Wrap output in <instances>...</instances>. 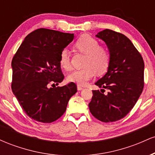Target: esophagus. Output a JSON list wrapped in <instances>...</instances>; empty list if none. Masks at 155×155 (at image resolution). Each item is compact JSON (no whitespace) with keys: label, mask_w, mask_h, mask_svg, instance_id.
Returning a JSON list of instances; mask_svg holds the SVG:
<instances>
[{"label":"esophagus","mask_w":155,"mask_h":155,"mask_svg":"<svg viewBox=\"0 0 155 155\" xmlns=\"http://www.w3.org/2000/svg\"><path fill=\"white\" fill-rule=\"evenodd\" d=\"M84 89L83 87H81V85H77V90H82Z\"/></svg>","instance_id":"obj_1"}]
</instances>
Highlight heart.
<instances>
[{"label":"heart","mask_w":155,"mask_h":155,"mask_svg":"<svg viewBox=\"0 0 155 155\" xmlns=\"http://www.w3.org/2000/svg\"><path fill=\"white\" fill-rule=\"evenodd\" d=\"M74 46L80 52L86 54L84 63V68L71 73L67 77L68 81L79 85H84L89 80L92 79L96 73L101 75L107 71L111 56L107 49L100 47L97 39L90 35H82L76 41ZM59 63L60 67L65 70L71 68L70 57L67 49H63L60 52Z\"/></svg>","instance_id":"b5f03b06"}]
</instances>
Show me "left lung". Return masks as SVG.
Returning <instances> with one entry per match:
<instances>
[{
	"label": "left lung",
	"instance_id": "8db88e82",
	"mask_svg": "<svg viewBox=\"0 0 155 155\" xmlns=\"http://www.w3.org/2000/svg\"><path fill=\"white\" fill-rule=\"evenodd\" d=\"M95 36L106 43L111 61L106 74L95 82L103 89L92 90L89 108L101 122H115L130 111L143 91L144 63L130 40L122 33L106 29ZM104 88L108 90L107 94L102 92Z\"/></svg>",
	"mask_w": 155,
	"mask_h": 155
}]
</instances>
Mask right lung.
Segmentation results:
<instances>
[{"label":"right lung","instance_id":"right-lung-1","mask_svg":"<svg viewBox=\"0 0 155 155\" xmlns=\"http://www.w3.org/2000/svg\"><path fill=\"white\" fill-rule=\"evenodd\" d=\"M74 38V33L37 29L25 38L12 59V92L27 115L35 121L50 123L59 119L77 92L74 82L48 87L51 81H63L60 54Z\"/></svg>","mask_w":155,"mask_h":155}]
</instances>
